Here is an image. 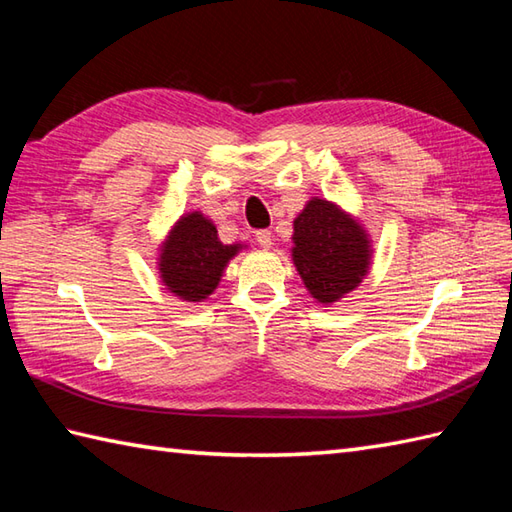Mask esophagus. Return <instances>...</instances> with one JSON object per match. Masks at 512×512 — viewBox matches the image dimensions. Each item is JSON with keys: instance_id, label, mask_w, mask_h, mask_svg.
Listing matches in <instances>:
<instances>
[{"instance_id": "obj_1", "label": "esophagus", "mask_w": 512, "mask_h": 512, "mask_svg": "<svg viewBox=\"0 0 512 512\" xmlns=\"http://www.w3.org/2000/svg\"><path fill=\"white\" fill-rule=\"evenodd\" d=\"M255 239H257V244L262 246V248L273 246V233H270V231H257Z\"/></svg>"}]
</instances>
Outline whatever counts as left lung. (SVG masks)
Returning <instances> with one entry per match:
<instances>
[{
    "label": "left lung",
    "instance_id": "obj_1",
    "mask_svg": "<svg viewBox=\"0 0 512 512\" xmlns=\"http://www.w3.org/2000/svg\"><path fill=\"white\" fill-rule=\"evenodd\" d=\"M292 228V264L312 299L332 306L361 286L372 266L374 248L356 215L314 195Z\"/></svg>",
    "mask_w": 512,
    "mask_h": 512
}]
</instances>
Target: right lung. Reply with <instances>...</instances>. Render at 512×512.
Segmentation results:
<instances>
[{"instance_id":"right-lung-1","label":"right lung","mask_w":512,"mask_h":512,"mask_svg":"<svg viewBox=\"0 0 512 512\" xmlns=\"http://www.w3.org/2000/svg\"><path fill=\"white\" fill-rule=\"evenodd\" d=\"M242 248L222 244L215 224L200 211L182 213L158 246V277L173 297L200 303L220 286L228 262Z\"/></svg>"}]
</instances>
